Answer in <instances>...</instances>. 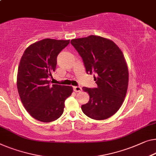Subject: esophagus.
<instances>
[{"instance_id": "esophagus-1", "label": "esophagus", "mask_w": 156, "mask_h": 156, "mask_svg": "<svg viewBox=\"0 0 156 156\" xmlns=\"http://www.w3.org/2000/svg\"><path fill=\"white\" fill-rule=\"evenodd\" d=\"M73 90L76 92H80L82 91V88H81V87H80V86H74Z\"/></svg>"}]
</instances>
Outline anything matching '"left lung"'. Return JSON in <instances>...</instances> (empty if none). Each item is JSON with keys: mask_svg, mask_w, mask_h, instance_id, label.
Masks as SVG:
<instances>
[{"mask_svg": "<svg viewBox=\"0 0 156 156\" xmlns=\"http://www.w3.org/2000/svg\"><path fill=\"white\" fill-rule=\"evenodd\" d=\"M71 43L83 58L87 73L97 74V88L83 87L90 100L81 109L92 119H107L119 110L127 94L129 72L123 53L113 41L94 35Z\"/></svg>", "mask_w": 156, "mask_h": 156, "instance_id": "8db88e82", "label": "left lung"}]
</instances>
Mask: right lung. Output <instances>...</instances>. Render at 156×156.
<instances>
[{"label":"right lung","instance_id":"add662e5","mask_svg":"<svg viewBox=\"0 0 156 156\" xmlns=\"http://www.w3.org/2000/svg\"><path fill=\"white\" fill-rule=\"evenodd\" d=\"M70 43L45 38L25 50L18 67L17 85L21 101L32 117L44 122L62 115L64 101L73 92L71 86L50 84L55 71L57 57Z\"/></svg>","mask_w":156,"mask_h":156}]
</instances>
